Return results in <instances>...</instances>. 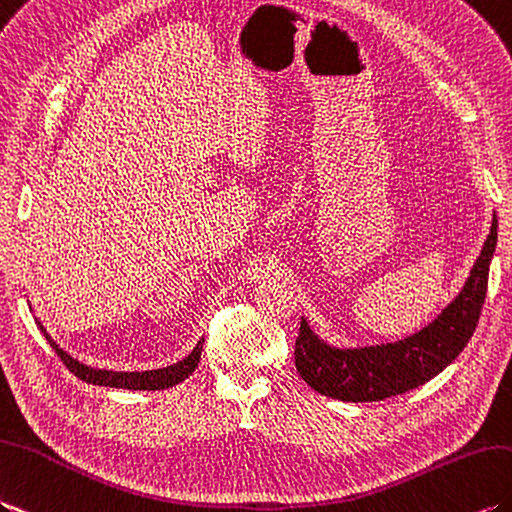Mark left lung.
Wrapping results in <instances>:
<instances>
[{
    "label": "left lung",
    "instance_id": "obj_1",
    "mask_svg": "<svg viewBox=\"0 0 512 512\" xmlns=\"http://www.w3.org/2000/svg\"><path fill=\"white\" fill-rule=\"evenodd\" d=\"M497 244V218L475 259L465 288L443 314L419 334L362 349H336L320 340L301 318L294 344L296 371L307 386L340 401H384L417 388L443 371L467 347L489 285V266Z\"/></svg>",
    "mask_w": 512,
    "mask_h": 512
}]
</instances>
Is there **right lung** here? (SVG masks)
Instances as JSON below:
<instances>
[{"instance_id":"add662e5","label":"right lung","mask_w":512,"mask_h":512,"mask_svg":"<svg viewBox=\"0 0 512 512\" xmlns=\"http://www.w3.org/2000/svg\"><path fill=\"white\" fill-rule=\"evenodd\" d=\"M37 325L45 334V340L50 342V347L56 351L58 358H61L69 371L78 379H82V382L93 384V386H111V388H128V390H163L183 382L185 377H189L196 371V366L200 362L202 342H205V338H202L185 360L176 362L172 366L157 368V371H141V373H115V371H102V368H91L87 364L78 362L76 358H71L69 353H65L61 347H58V344L52 340V336H47V331L43 329L39 320Z\"/></svg>"}]
</instances>
